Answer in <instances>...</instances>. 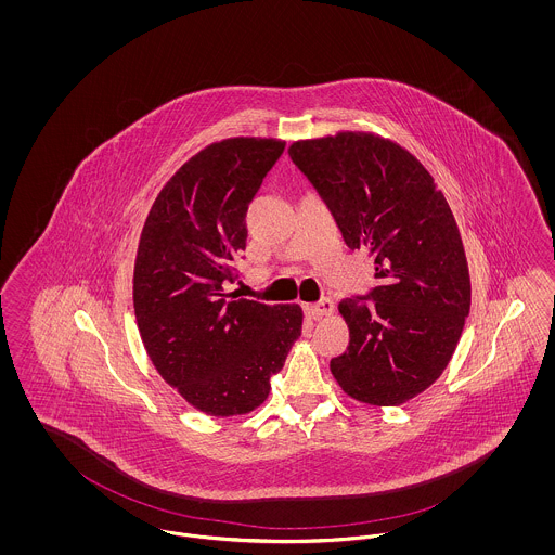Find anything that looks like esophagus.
I'll return each instance as SVG.
<instances>
[{
	"label": "esophagus",
	"instance_id": "34e87169",
	"mask_svg": "<svg viewBox=\"0 0 555 555\" xmlns=\"http://www.w3.org/2000/svg\"><path fill=\"white\" fill-rule=\"evenodd\" d=\"M306 314L310 318H324L328 317V314H333V310H335V304H333V299H328V297H322L320 301L317 304H306Z\"/></svg>",
	"mask_w": 555,
	"mask_h": 555
}]
</instances>
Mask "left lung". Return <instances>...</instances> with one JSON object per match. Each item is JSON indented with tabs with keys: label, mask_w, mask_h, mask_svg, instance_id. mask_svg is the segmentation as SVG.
Listing matches in <instances>:
<instances>
[{
	"label": "left lung",
	"mask_w": 555,
	"mask_h": 555,
	"mask_svg": "<svg viewBox=\"0 0 555 555\" xmlns=\"http://www.w3.org/2000/svg\"><path fill=\"white\" fill-rule=\"evenodd\" d=\"M289 156L333 211L345 243L374 256L380 283L339 304L349 345L331 372L362 403L401 405L448 369L470 312V272L453 211L423 164L380 134L301 139Z\"/></svg>",
	"instance_id": "left-lung-1"
}]
</instances>
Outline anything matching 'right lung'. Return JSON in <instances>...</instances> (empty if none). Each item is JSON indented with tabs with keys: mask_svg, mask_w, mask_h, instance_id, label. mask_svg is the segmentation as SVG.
Masks as SVG:
<instances>
[{
	"mask_svg": "<svg viewBox=\"0 0 555 555\" xmlns=\"http://www.w3.org/2000/svg\"><path fill=\"white\" fill-rule=\"evenodd\" d=\"M283 150L262 137L210 143L162 186L137 247L132 306L145 351L186 403L218 418L262 405L301 335L297 304L222 289L245 249L247 206Z\"/></svg>",
	"mask_w": 555,
	"mask_h": 555,
	"instance_id": "obj_1",
	"label": "right lung"
}]
</instances>
